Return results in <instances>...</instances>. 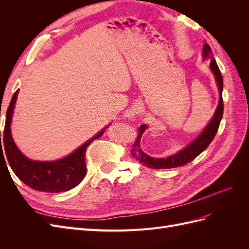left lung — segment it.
I'll return each mask as SVG.
<instances>
[{
    "label": "left lung",
    "instance_id": "1",
    "mask_svg": "<svg viewBox=\"0 0 249 249\" xmlns=\"http://www.w3.org/2000/svg\"><path fill=\"white\" fill-rule=\"evenodd\" d=\"M202 54H203V58L211 59L210 69L213 71L218 88H219L220 97H219V103H218L217 109L215 111V114L213 118L211 119L209 124L206 126V129L202 131V133L196 139H195L192 143H190L187 147H185L183 150L178 152V154L169 156L167 158H165V159L164 158H152L147 156L145 153L142 152V149L140 147V139H141L142 134L146 130V125L141 124L139 127L138 138L136 142L134 143L133 148H132V156L137 161H139V163L144 165V166L148 168L168 169V168H176V167L183 166V165L193 161L199 154H201L203 150L210 145V143L212 142V140L215 137L223 115V100H222L223 79H222L219 67H218L216 63V60L213 57L212 50H211L208 43H205V46H203Z\"/></svg>",
    "mask_w": 249,
    "mask_h": 249
}]
</instances>
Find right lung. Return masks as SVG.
<instances>
[{
	"instance_id": "right-lung-1",
	"label": "right lung",
	"mask_w": 249,
	"mask_h": 249,
	"mask_svg": "<svg viewBox=\"0 0 249 249\" xmlns=\"http://www.w3.org/2000/svg\"><path fill=\"white\" fill-rule=\"evenodd\" d=\"M18 93V90L14 92L8 109H7L3 142H1L0 133V155L3 153L4 149L7 160H8L13 172L16 173L21 182H24L32 189L52 193L69 191L72 189V188L79 185L86 176L87 168L85 155L87 146L94 139L100 138L108 126L105 127L93 138L88 140L86 143L74 150L72 154L63 158V159L52 162L29 160L14 144L10 132L12 113Z\"/></svg>"
}]
</instances>
